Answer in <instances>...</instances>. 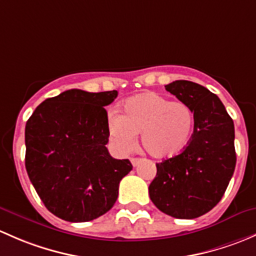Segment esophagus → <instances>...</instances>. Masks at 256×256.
<instances>
[{
  "instance_id": "obj_1",
  "label": "esophagus",
  "mask_w": 256,
  "mask_h": 256,
  "mask_svg": "<svg viewBox=\"0 0 256 256\" xmlns=\"http://www.w3.org/2000/svg\"><path fill=\"white\" fill-rule=\"evenodd\" d=\"M140 162H142V159H139V158H132L130 159V162L133 166H136V165H138Z\"/></svg>"
}]
</instances>
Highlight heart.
Returning <instances> with one entry per match:
<instances>
[{
    "mask_svg": "<svg viewBox=\"0 0 256 256\" xmlns=\"http://www.w3.org/2000/svg\"><path fill=\"white\" fill-rule=\"evenodd\" d=\"M194 127V112L186 104L170 101L155 92L128 98L122 106V114L110 116L108 120L110 139L118 149L130 150L136 144V134L142 133L144 149L156 159L182 152Z\"/></svg>",
    "mask_w": 256,
    "mask_h": 256,
    "instance_id": "heart-1",
    "label": "heart"
}]
</instances>
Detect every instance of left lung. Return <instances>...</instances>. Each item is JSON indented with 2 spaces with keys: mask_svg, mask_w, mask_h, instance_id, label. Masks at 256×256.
<instances>
[{
  "mask_svg": "<svg viewBox=\"0 0 256 256\" xmlns=\"http://www.w3.org/2000/svg\"><path fill=\"white\" fill-rule=\"evenodd\" d=\"M165 88L192 110L194 134L182 152L158 162L149 196L165 214L194 220L220 201L233 176L234 123L217 94L204 86L178 80Z\"/></svg>",
  "mask_w": 256,
  "mask_h": 256,
  "instance_id": "8db88e82",
  "label": "left lung"
}]
</instances>
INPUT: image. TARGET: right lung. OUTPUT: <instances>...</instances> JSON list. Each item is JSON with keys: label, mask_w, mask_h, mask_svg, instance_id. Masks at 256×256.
<instances>
[{"label": "right lung", "mask_w": 256, "mask_h": 256, "mask_svg": "<svg viewBox=\"0 0 256 256\" xmlns=\"http://www.w3.org/2000/svg\"><path fill=\"white\" fill-rule=\"evenodd\" d=\"M118 91L72 88L42 102L26 124V168L49 212L88 222L108 212L120 182L133 168L110 156L104 107Z\"/></svg>", "instance_id": "obj_1"}]
</instances>
